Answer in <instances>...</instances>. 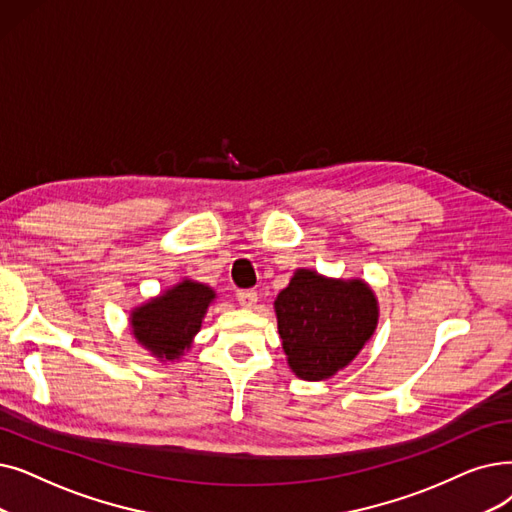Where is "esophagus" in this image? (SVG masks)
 <instances>
[{"label": "esophagus", "instance_id": "1", "mask_svg": "<svg viewBox=\"0 0 512 512\" xmlns=\"http://www.w3.org/2000/svg\"><path fill=\"white\" fill-rule=\"evenodd\" d=\"M236 299H238V303H240L242 307L251 309V307H255V303H257V293H255V291H238V293H236Z\"/></svg>", "mask_w": 512, "mask_h": 512}]
</instances>
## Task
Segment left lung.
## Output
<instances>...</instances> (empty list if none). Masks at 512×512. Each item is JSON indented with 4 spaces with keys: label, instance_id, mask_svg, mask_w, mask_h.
I'll return each instance as SVG.
<instances>
[{
    "label": "left lung",
    "instance_id": "obj_1",
    "mask_svg": "<svg viewBox=\"0 0 512 512\" xmlns=\"http://www.w3.org/2000/svg\"><path fill=\"white\" fill-rule=\"evenodd\" d=\"M286 364L303 381L347 368L379 326V299L362 278H328L299 268L274 301Z\"/></svg>",
    "mask_w": 512,
    "mask_h": 512
}]
</instances>
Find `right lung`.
Returning a JSON list of instances; mask_svg holds the SVG:
<instances>
[{
	"label": "right lung",
	"mask_w": 512,
	"mask_h": 512,
	"mask_svg": "<svg viewBox=\"0 0 512 512\" xmlns=\"http://www.w3.org/2000/svg\"><path fill=\"white\" fill-rule=\"evenodd\" d=\"M215 299L217 293L211 286L182 278L129 311L131 335L152 358L163 364L177 362L192 349Z\"/></svg>",
	"instance_id": "obj_1"
}]
</instances>
